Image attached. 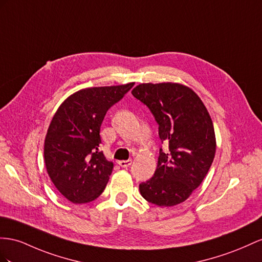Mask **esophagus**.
<instances>
[{
  "label": "esophagus",
  "mask_w": 262,
  "mask_h": 262,
  "mask_svg": "<svg viewBox=\"0 0 262 262\" xmlns=\"http://www.w3.org/2000/svg\"><path fill=\"white\" fill-rule=\"evenodd\" d=\"M118 165L120 167H124V168H127V167H129L132 165V160H119L118 162Z\"/></svg>",
  "instance_id": "esophagus-1"
}]
</instances>
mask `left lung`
Returning <instances> with one entry per match:
<instances>
[{
  "label": "left lung",
  "mask_w": 262,
  "mask_h": 262,
  "mask_svg": "<svg viewBox=\"0 0 262 262\" xmlns=\"http://www.w3.org/2000/svg\"><path fill=\"white\" fill-rule=\"evenodd\" d=\"M148 107L162 143L154 176L139 184L148 203L170 207L188 198L206 177L216 152L212 120L191 89L176 83L140 84L132 91Z\"/></svg>",
  "instance_id": "left-lung-1"
}]
</instances>
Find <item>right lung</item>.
Listing matches in <instances>:
<instances>
[{"mask_svg":"<svg viewBox=\"0 0 262 262\" xmlns=\"http://www.w3.org/2000/svg\"><path fill=\"white\" fill-rule=\"evenodd\" d=\"M134 84L80 90L53 117L44 143L45 166L52 183L72 203H90L104 191L114 165L98 149L100 125Z\"/></svg>","mask_w":262,"mask_h":262,"instance_id":"obj_1","label":"right lung"}]
</instances>
